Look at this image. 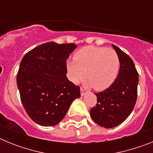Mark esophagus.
<instances>
[{
  "mask_svg": "<svg viewBox=\"0 0 153 153\" xmlns=\"http://www.w3.org/2000/svg\"><path fill=\"white\" fill-rule=\"evenodd\" d=\"M85 93H86V92H85V90H83V89L81 88V89H80V94H81V96H82V97H83V96L85 95Z\"/></svg>",
  "mask_w": 153,
  "mask_h": 153,
  "instance_id": "34e87169",
  "label": "esophagus"
}]
</instances>
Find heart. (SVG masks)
<instances>
[{
	"label": "heart",
	"mask_w": 153,
	"mask_h": 153,
	"mask_svg": "<svg viewBox=\"0 0 153 153\" xmlns=\"http://www.w3.org/2000/svg\"><path fill=\"white\" fill-rule=\"evenodd\" d=\"M74 60L67 62V69L69 78L75 84L83 80L86 74V85L97 91H103L117 79L120 62L113 50L87 46L76 53Z\"/></svg>",
	"instance_id": "1"
}]
</instances>
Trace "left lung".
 I'll return each instance as SVG.
<instances>
[{
    "label": "left lung",
    "instance_id": "1",
    "mask_svg": "<svg viewBox=\"0 0 153 153\" xmlns=\"http://www.w3.org/2000/svg\"><path fill=\"white\" fill-rule=\"evenodd\" d=\"M112 46L120 58L119 74L109 88L96 93L97 103L90 109L93 121L107 129L121 124L132 113L139 83V74L132 59L117 46Z\"/></svg>",
    "mask_w": 153,
    "mask_h": 153
}]
</instances>
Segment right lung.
<instances>
[{"label":"right lung","mask_w":153,"mask_h":153,"mask_svg":"<svg viewBox=\"0 0 153 153\" xmlns=\"http://www.w3.org/2000/svg\"><path fill=\"white\" fill-rule=\"evenodd\" d=\"M76 47L74 44L48 42L23 57L17 75V87L24 109L36 124H58L73 101L80 97L79 86L66 76V61Z\"/></svg>","instance_id":"right-lung-1"}]
</instances>
